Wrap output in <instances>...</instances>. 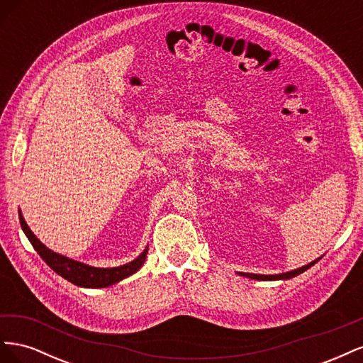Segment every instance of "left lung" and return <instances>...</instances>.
<instances>
[{
	"label": "left lung",
	"mask_w": 363,
	"mask_h": 363,
	"mask_svg": "<svg viewBox=\"0 0 363 363\" xmlns=\"http://www.w3.org/2000/svg\"><path fill=\"white\" fill-rule=\"evenodd\" d=\"M320 259H315L313 262L307 263V265H304L301 268H296V269H292V271H288V272H281V274H271V276H265V274H250V272H238V274H239V276H244V277H248V279H252V280H288V279L300 276L301 272H304V271L309 269L311 267H313Z\"/></svg>",
	"instance_id": "8db88e82"
}]
</instances>
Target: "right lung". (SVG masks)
<instances>
[{"label": "right lung", "mask_w": 363, "mask_h": 363, "mask_svg": "<svg viewBox=\"0 0 363 363\" xmlns=\"http://www.w3.org/2000/svg\"><path fill=\"white\" fill-rule=\"evenodd\" d=\"M19 223H21V227H23V230H24L26 236L31 242L33 248H35L38 251V255L43 260H45L47 265L52 271H56L59 276H62L63 279H67L68 281L77 284V286H80V288L96 289V288L112 286V284L121 281L123 279H127L131 276V274L139 271V268L144 265V262L147 259L148 247H145V250L142 251L135 260L125 263V265L115 267V268L91 267V265H86V263L69 259L67 256H62V255H59V252H54L52 250L43 245L36 238V235L31 232L30 227L27 225L21 211H19Z\"/></svg>", "instance_id": "right-lung-1"}]
</instances>
